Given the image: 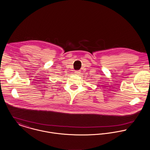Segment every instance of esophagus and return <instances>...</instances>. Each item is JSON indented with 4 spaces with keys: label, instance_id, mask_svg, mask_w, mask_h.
I'll return each mask as SVG.
<instances>
[{
    "label": "esophagus",
    "instance_id": "1",
    "mask_svg": "<svg viewBox=\"0 0 150 150\" xmlns=\"http://www.w3.org/2000/svg\"><path fill=\"white\" fill-rule=\"evenodd\" d=\"M80 72H81V71H79V70L75 71V74H76V75H79V74H80Z\"/></svg>",
    "mask_w": 150,
    "mask_h": 150
}]
</instances>
